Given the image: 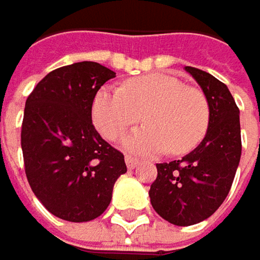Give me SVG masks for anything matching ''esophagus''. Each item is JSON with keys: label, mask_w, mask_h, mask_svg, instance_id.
Listing matches in <instances>:
<instances>
[{"label": "esophagus", "mask_w": 260, "mask_h": 260, "mask_svg": "<svg viewBox=\"0 0 260 260\" xmlns=\"http://www.w3.org/2000/svg\"><path fill=\"white\" fill-rule=\"evenodd\" d=\"M125 164H127V168H128V170H133V168L138 165V159H135L133 156H128V154H127V156H125Z\"/></svg>", "instance_id": "34e87169"}]
</instances>
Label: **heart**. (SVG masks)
I'll return each instance as SVG.
<instances>
[{
  "label": "heart",
  "instance_id": "heart-1",
  "mask_svg": "<svg viewBox=\"0 0 260 260\" xmlns=\"http://www.w3.org/2000/svg\"><path fill=\"white\" fill-rule=\"evenodd\" d=\"M142 115L147 125L125 139L130 151L183 154L204 138L210 107L201 89L160 72L128 80L122 89L104 87L95 95L93 124L109 141L119 139Z\"/></svg>",
  "mask_w": 260,
  "mask_h": 260
}]
</instances>
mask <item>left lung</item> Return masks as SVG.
<instances>
[{
	"label": "left lung",
	"instance_id": "left-lung-1",
	"mask_svg": "<svg viewBox=\"0 0 260 260\" xmlns=\"http://www.w3.org/2000/svg\"><path fill=\"white\" fill-rule=\"evenodd\" d=\"M186 71L201 86L210 107L201 144L180 160L156 164L150 188L153 209L168 222L192 225L209 218L225 200L241 159L239 109L227 86L198 68Z\"/></svg>",
	"mask_w": 260,
	"mask_h": 260
}]
</instances>
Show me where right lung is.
I'll return each mask as SVG.
<instances>
[{"label": "right lung", "instance_id": "right-lung-1", "mask_svg": "<svg viewBox=\"0 0 260 260\" xmlns=\"http://www.w3.org/2000/svg\"><path fill=\"white\" fill-rule=\"evenodd\" d=\"M115 72L96 62L62 66L28 95L21 128L25 176L53 215L84 222L100 216L116 179L127 171L124 154L92 124V104Z\"/></svg>", "mask_w": 260, "mask_h": 260}]
</instances>
